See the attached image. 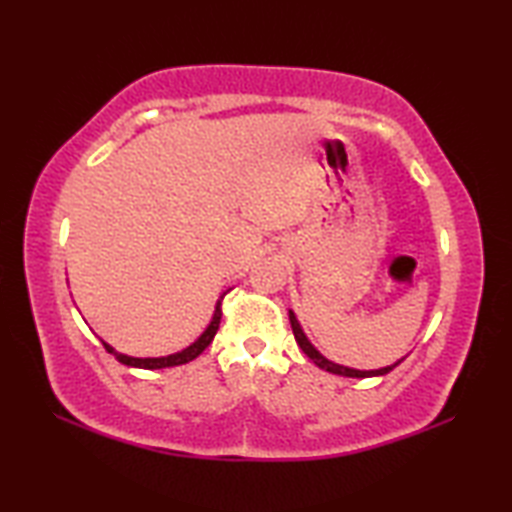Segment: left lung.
I'll return each instance as SVG.
<instances>
[{
  "label": "left lung",
  "mask_w": 512,
  "mask_h": 512,
  "mask_svg": "<svg viewBox=\"0 0 512 512\" xmlns=\"http://www.w3.org/2000/svg\"><path fill=\"white\" fill-rule=\"evenodd\" d=\"M289 320H291V329H293V336H296V341H298V345L302 348V352L307 354V357L316 363L318 368H323V370H327V372H332V375H341V377H359V379H363V377H381V375H388V372H391L395 366H400V363L404 361V359H400V361H395L393 366H386V368H377V370H357V368H348V366H341V363H334V361H329L327 357H323V354H320L314 345H311V341L307 339V334L302 332V327H300V323H298V318H296V314H293V311L289 309Z\"/></svg>",
  "instance_id": "8db88e82"
}]
</instances>
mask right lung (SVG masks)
I'll use <instances>...</instances> for the list:
<instances>
[{
	"instance_id": "add662e5",
	"label": "right lung",
	"mask_w": 512,
	"mask_h": 512,
	"mask_svg": "<svg viewBox=\"0 0 512 512\" xmlns=\"http://www.w3.org/2000/svg\"><path fill=\"white\" fill-rule=\"evenodd\" d=\"M228 293V291H225ZM223 293V296H225ZM223 296L216 300V307H214V314H212V320L210 325L205 327V332L198 336V339L189 345V348L180 350L176 354H169V357H146V359H140V357H128V354H121L117 352L112 345H108L106 341H103V348H106L110 354H115L119 363H124V366H133V368H144V370H158V368H171V366H183V363H189L194 361L198 354H201L207 345L212 343L216 329H219V323H221V300Z\"/></svg>"
}]
</instances>
